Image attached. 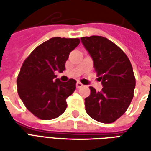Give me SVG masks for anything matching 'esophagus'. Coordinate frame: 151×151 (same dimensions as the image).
Masks as SVG:
<instances>
[{
    "label": "esophagus",
    "instance_id": "34e87169",
    "mask_svg": "<svg viewBox=\"0 0 151 151\" xmlns=\"http://www.w3.org/2000/svg\"><path fill=\"white\" fill-rule=\"evenodd\" d=\"M76 86H77V88H81V87L83 86V85H82L80 82H77V83H76Z\"/></svg>",
    "mask_w": 151,
    "mask_h": 151
}]
</instances>
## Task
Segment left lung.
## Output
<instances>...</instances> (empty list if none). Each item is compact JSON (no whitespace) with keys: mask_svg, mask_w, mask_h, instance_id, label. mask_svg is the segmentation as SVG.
Returning <instances> with one entry per match:
<instances>
[{"mask_svg":"<svg viewBox=\"0 0 151 151\" xmlns=\"http://www.w3.org/2000/svg\"><path fill=\"white\" fill-rule=\"evenodd\" d=\"M81 40L104 86L99 92L90 86L91 95L85 99L86 113L99 122L112 123L126 111L133 98L136 79L132 65L126 54L107 38L92 35Z\"/></svg>","mask_w":151,"mask_h":151,"instance_id":"1","label":"left lung"}]
</instances>
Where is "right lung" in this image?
I'll use <instances>...</instances> for the list:
<instances>
[{
  "instance_id": "1",
  "label": "right lung",
  "mask_w": 151,
  "mask_h": 151,
  "mask_svg": "<svg viewBox=\"0 0 151 151\" xmlns=\"http://www.w3.org/2000/svg\"><path fill=\"white\" fill-rule=\"evenodd\" d=\"M79 43L78 38H52L35 47L22 64L17 78L18 95L40 120H52L65 111L66 99L75 91L76 81L55 80V72L65 69L69 53Z\"/></svg>"
}]
</instances>
